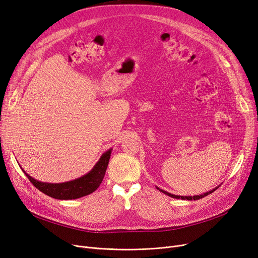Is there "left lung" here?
I'll return each mask as SVG.
<instances>
[{
	"label": "left lung",
	"instance_id": "left-lung-1",
	"mask_svg": "<svg viewBox=\"0 0 258 258\" xmlns=\"http://www.w3.org/2000/svg\"><path fill=\"white\" fill-rule=\"evenodd\" d=\"M220 186V185H219ZM219 186L218 187H215L214 189H212V190H209V191H207V192H204V194H202V195H200V196H175V195H172V194H170V192H167V191H165V190H163V189H160V188H158V187H156L160 192H163V194H165V195H167V196H169V197H171V198H174V199H183V200H189V201H192V200H200V199H202V198H204V197H206V196H208V195H211V194H213L216 189H218L219 188Z\"/></svg>",
	"mask_w": 258,
	"mask_h": 258
}]
</instances>
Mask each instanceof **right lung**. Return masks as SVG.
Listing matches in <instances>:
<instances>
[{
	"label": "right lung",
	"mask_w": 258,
	"mask_h": 258,
	"mask_svg": "<svg viewBox=\"0 0 258 258\" xmlns=\"http://www.w3.org/2000/svg\"><path fill=\"white\" fill-rule=\"evenodd\" d=\"M111 150H107L105 153L102 154L98 163L94 165V167L89 171L88 173L85 175L75 178L73 180L64 183L58 184H52V183H44L40 182L33 178L30 174H27L25 171L22 169L25 175L31 180V183L41 192L49 196L51 198L57 200H74L79 199L85 196H88L95 191L102 183L104 178L105 172L109 163V158L111 154Z\"/></svg>",
	"instance_id": "add662e5"
}]
</instances>
